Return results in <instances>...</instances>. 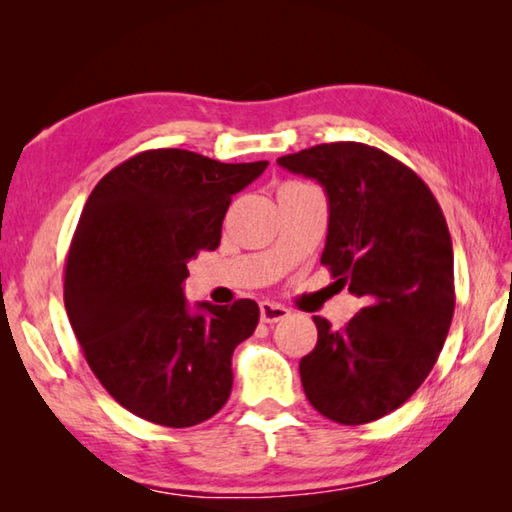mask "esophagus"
Returning <instances> with one entry per match:
<instances>
[{
	"instance_id": "obj_1",
	"label": "esophagus",
	"mask_w": 512,
	"mask_h": 512,
	"mask_svg": "<svg viewBox=\"0 0 512 512\" xmlns=\"http://www.w3.org/2000/svg\"><path fill=\"white\" fill-rule=\"evenodd\" d=\"M287 316H289V309L277 305V302L264 300L262 305H259V318H262L264 323H280V320H284Z\"/></svg>"
}]
</instances>
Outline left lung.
<instances>
[{
  "label": "left lung",
  "instance_id": "1",
  "mask_svg": "<svg viewBox=\"0 0 512 512\" xmlns=\"http://www.w3.org/2000/svg\"><path fill=\"white\" fill-rule=\"evenodd\" d=\"M277 164L318 180L329 201L320 264L363 298L343 329L314 316L300 359L309 404L339 424L402 406L436 363L454 316V250L443 210L413 169L361 142L316 144Z\"/></svg>",
  "mask_w": 512,
  "mask_h": 512
}]
</instances>
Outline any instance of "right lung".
<instances>
[{"label":"right lung","mask_w":512,"mask_h":512,"mask_svg":"<svg viewBox=\"0 0 512 512\" xmlns=\"http://www.w3.org/2000/svg\"><path fill=\"white\" fill-rule=\"evenodd\" d=\"M185 149L142 151L85 203L65 262V309L83 357L115 400L162 427L210 420L232 391V352L255 332V300L189 314L187 264L219 248L232 194L266 169Z\"/></svg>","instance_id":"add662e5"}]
</instances>
